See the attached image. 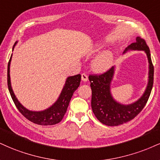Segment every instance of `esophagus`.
<instances>
[{
	"mask_svg": "<svg viewBox=\"0 0 160 160\" xmlns=\"http://www.w3.org/2000/svg\"><path fill=\"white\" fill-rule=\"evenodd\" d=\"M81 79L82 80L83 82H86L88 80V76L87 74H85V73H83V74H81Z\"/></svg>",
	"mask_w": 160,
	"mask_h": 160,
	"instance_id": "1",
	"label": "esophagus"
}]
</instances>
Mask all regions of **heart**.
I'll return each mask as SVG.
<instances>
[{
  "label": "heart",
  "mask_w": 160,
  "mask_h": 160,
  "mask_svg": "<svg viewBox=\"0 0 160 160\" xmlns=\"http://www.w3.org/2000/svg\"><path fill=\"white\" fill-rule=\"evenodd\" d=\"M112 60V53L109 51H103L94 59L92 62V68L95 72H104L111 66Z\"/></svg>",
  "instance_id": "obj_1"
}]
</instances>
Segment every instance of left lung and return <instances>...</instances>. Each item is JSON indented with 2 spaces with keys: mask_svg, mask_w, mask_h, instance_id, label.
<instances>
[{
  "mask_svg": "<svg viewBox=\"0 0 160 160\" xmlns=\"http://www.w3.org/2000/svg\"><path fill=\"white\" fill-rule=\"evenodd\" d=\"M134 43L129 45L124 53L129 50L144 51L149 62L148 82L143 95L131 104L124 105L113 99L110 92V85L114 75L115 68L112 67L101 74H90L88 80L92 88V109L96 118L102 124L107 126H118L133 119L143 109L147 103L153 87V65L152 64L150 49L145 40L136 38Z\"/></svg>",
  "mask_w": 160,
  "mask_h": 160,
  "instance_id": "obj_1",
  "label": "left lung"
}]
</instances>
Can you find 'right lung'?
<instances>
[{
	"label": "right lung",
	"instance_id": "add662e5",
	"mask_svg": "<svg viewBox=\"0 0 160 160\" xmlns=\"http://www.w3.org/2000/svg\"><path fill=\"white\" fill-rule=\"evenodd\" d=\"M13 48H14V46H13ZM11 58H12V56L9 59L8 68H7V85H8L9 91L12 101L18 111L29 121L38 125L48 126V125H53L60 122L66 112L67 108H68L69 102L71 101L73 94L80 86L81 75L77 74L74 76L68 77L66 79L65 86L62 90L59 98L48 109L38 112L30 111L21 104L12 91L10 82V75H9Z\"/></svg>",
	"mask_w": 160,
	"mask_h": 160
}]
</instances>
